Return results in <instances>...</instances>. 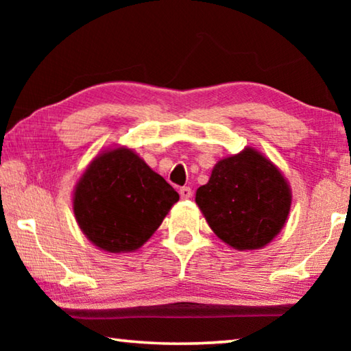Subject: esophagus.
Masks as SVG:
<instances>
[{
  "label": "esophagus",
  "mask_w": 351,
  "mask_h": 351,
  "mask_svg": "<svg viewBox=\"0 0 351 351\" xmlns=\"http://www.w3.org/2000/svg\"><path fill=\"white\" fill-rule=\"evenodd\" d=\"M180 195L182 199H189L190 197H192V189L190 187H181L180 189Z\"/></svg>",
  "instance_id": "obj_1"
}]
</instances>
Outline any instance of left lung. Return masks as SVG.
Here are the masks:
<instances>
[{
    "mask_svg": "<svg viewBox=\"0 0 351 351\" xmlns=\"http://www.w3.org/2000/svg\"><path fill=\"white\" fill-rule=\"evenodd\" d=\"M207 224L235 251L263 249L288 221L293 192L280 169L255 147L221 158L195 195Z\"/></svg>",
    "mask_w": 351,
    "mask_h": 351,
    "instance_id": "obj_1",
    "label": "left lung"
}]
</instances>
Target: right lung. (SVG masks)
Segmentation results:
<instances>
[{"instance_id":"right-lung-1","label":"right lung","mask_w":351,"mask_h":351,"mask_svg":"<svg viewBox=\"0 0 351 351\" xmlns=\"http://www.w3.org/2000/svg\"><path fill=\"white\" fill-rule=\"evenodd\" d=\"M180 195L133 148H102L73 190V212L83 235L100 251L127 254L156 232Z\"/></svg>"}]
</instances>
